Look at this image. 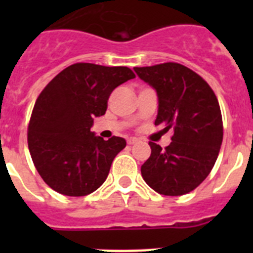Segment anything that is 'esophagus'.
Returning <instances> with one entry per match:
<instances>
[{"label":"esophagus","instance_id":"obj_1","mask_svg":"<svg viewBox=\"0 0 253 253\" xmlns=\"http://www.w3.org/2000/svg\"><path fill=\"white\" fill-rule=\"evenodd\" d=\"M139 142V139L138 138H128V144L129 146H131V144H135V143Z\"/></svg>","mask_w":253,"mask_h":253}]
</instances>
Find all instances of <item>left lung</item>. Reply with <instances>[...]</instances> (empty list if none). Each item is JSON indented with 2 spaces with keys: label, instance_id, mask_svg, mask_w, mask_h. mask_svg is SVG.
Returning a JSON list of instances; mask_svg holds the SVG:
<instances>
[{
  "label": "left lung",
  "instance_id": "1",
  "mask_svg": "<svg viewBox=\"0 0 253 253\" xmlns=\"http://www.w3.org/2000/svg\"><path fill=\"white\" fill-rule=\"evenodd\" d=\"M158 97L154 124L173 129L169 146L149 142L151 156L140 167L143 180L158 194L178 196L207 178L223 140L222 113L215 93L194 71L178 63L134 67Z\"/></svg>",
  "mask_w": 253,
  "mask_h": 253
}]
</instances>
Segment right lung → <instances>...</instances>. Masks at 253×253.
Returning <instances> with one entry per match:
<instances>
[{
	"instance_id": "right-lung-1",
	"label": "right lung",
	"mask_w": 253,
	"mask_h": 253,
	"mask_svg": "<svg viewBox=\"0 0 253 253\" xmlns=\"http://www.w3.org/2000/svg\"><path fill=\"white\" fill-rule=\"evenodd\" d=\"M135 77L128 67L76 63L42 91L28 128L31 158L45 184L67 196H84L106 180L124 138L104 140L91 128L106 113L116 87Z\"/></svg>"
}]
</instances>
